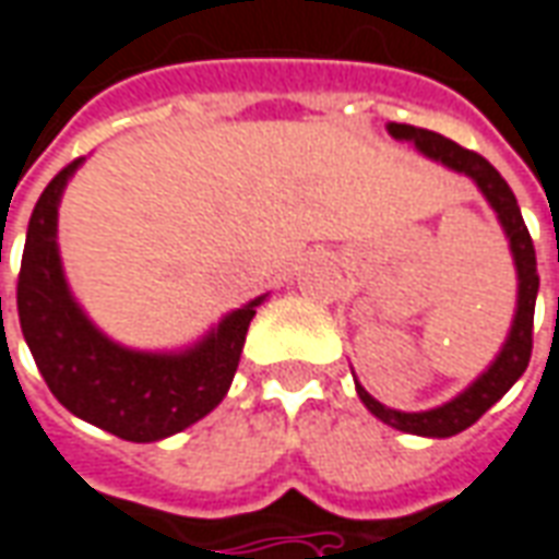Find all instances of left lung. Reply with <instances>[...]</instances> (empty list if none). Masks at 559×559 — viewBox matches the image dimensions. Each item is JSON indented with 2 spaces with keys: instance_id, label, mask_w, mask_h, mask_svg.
Wrapping results in <instances>:
<instances>
[{
  "instance_id": "obj_1",
  "label": "left lung",
  "mask_w": 559,
  "mask_h": 559,
  "mask_svg": "<svg viewBox=\"0 0 559 559\" xmlns=\"http://www.w3.org/2000/svg\"><path fill=\"white\" fill-rule=\"evenodd\" d=\"M388 132L396 142H412L424 157L432 159V163H442L444 169L466 175L472 185L481 190V197L497 212L499 226H502V233L509 239L511 260H514V272H518V302H514L509 335H506L497 357L490 360V366L472 381L469 388L460 390L454 400L442 402L436 408H427V412H396V408H388L384 402L374 400L372 393L354 378V388H357V396L362 400V405L378 420H384L388 427L412 432V436H427V439H448V436H456V432L472 427L526 372L530 350H533V311H536L538 293L536 248H533V239L526 233V224L511 187L506 185V178L481 154L460 147L451 139L439 135V132L408 127V123H388Z\"/></svg>"
}]
</instances>
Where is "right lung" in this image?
Returning a JSON list of instances; mask_svg holds the SVG:
<instances>
[{
    "mask_svg": "<svg viewBox=\"0 0 559 559\" xmlns=\"http://www.w3.org/2000/svg\"><path fill=\"white\" fill-rule=\"evenodd\" d=\"M81 163L84 157L69 163L45 187L29 217L17 278L23 338L50 393L72 415L127 442H159L221 405L248 326L269 293L178 350H139L105 335L69 287L57 241L60 199Z\"/></svg>",
    "mask_w": 559,
    "mask_h": 559,
    "instance_id": "add662e5",
    "label": "right lung"
}]
</instances>
